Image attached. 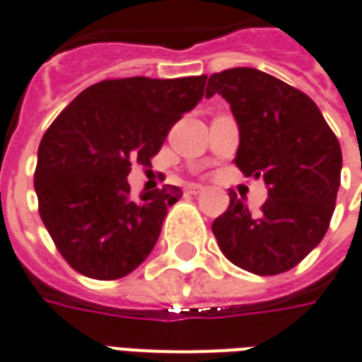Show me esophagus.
I'll list each match as a JSON object with an SVG mask.
<instances>
[{"mask_svg": "<svg viewBox=\"0 0 362 362\" xmlns=\"http://www.w3.org/2000/svg\"><path fill=\"white\" fill-rule=\"evenodd\" d=\"M202 191H204V187H201V185H191V187H189V193H191V194H199V193H202Z\"/></svg>", "mask_w": 362, "mask_h": 362, "instance_id": "1", "label": "esophagus"}]
</instances>
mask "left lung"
Wrapping results in <instances>:
<instances>
[{
    "label": "left lung",
    "mask_w": 362,
    "mask_h": 362,
    "mask_svg": "<svg viewBox=\"0 0 362 362\" xmlns=\"http://www.w3.org/2000/svg\"><path fill=\"white\" fill-rule=\"evenodd\" d=\"M222 95L240 128L235 165L263 177L269 199L259 212L230 191V206L212 222L222 253L255 275L298 265L322 242L335 210L341 148L308 95L265 71L212 74L206 95Z\"/></svg>",
    "instance_id": "obj_1"
}]
</instances>
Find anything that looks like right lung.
Masks as SVG:
<instances>
[{
    "instance_id": "right-lung-1",
    "label": "right lung",
    "mask_w": 362,
    "mask_h": 362,
    "mask_svg": "<svg viewBox=\"0 0 362 362\" xmlns=\"http://www.w3.org/2000/svg\"><path fill=\"white\" fill-rule=\"evenodd\" d=\"M206 76L105 79L71 101L38 146V212L78 273L115 281L132 273L158 242L181 189L130 197L132 163L152 165L171 127L197 107ZM209 97V95H206Z\"/></svg>"
}]
</instances>
